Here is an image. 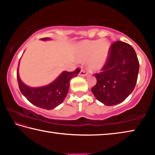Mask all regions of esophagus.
<instances>
[{"mask_svg": "<svg viewBox=\"0 0 155 155\" xmlns=\"http://www.w3.org/2000/svg\"><path fill=\"white\" fill-rule=\"evenodd\" d=\"M87 72H86L85 70H81L80 73H79V75L80 76H82V77H86V76H87Z\"/></svg>", "mask_w": 155, "mask_h": 155, "instance_id": "1", "label": "esophagus"}]
</instances>
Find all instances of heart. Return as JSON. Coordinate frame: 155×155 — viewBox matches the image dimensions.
<instances>
[{
  "label": "heart",
  "mask_w": 155,
  "mask_h": 155,
  "mask_svg": "<svg viewBox=\"0 0 155 155\" xmlns=\"http://www.w3.org/2000/svg\"><path fill=\"white\" fill-rule=\"evenodd\" d=\"M109 48L106 40H84L76 46L75 52L78 61L88 59L87 68L90 71L98 72L106 64Z\"/></svg>",
  "instance_id": "obj_1"
}]
</instances>
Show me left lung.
I'll use <instances>...</instances> for the list:
<instances>
[{
	"label": "left lung",
	"instance_id": "1",
	"mask_svg": "<svg viewBox=\"0 0 155 155\" xmlns=\"http://www.w3.org/2000/svg\"><path fill=\"white\" fill-rule=\"evenodd\" d=\"M139 68L140 64L133 47L123 41H116L110 47L102 72L94 74L97 83L91 92L104 105L121 103L134 90Z\"/></svg>",
	"mask_w": 155,
	"mask_h": 155
}]
</instances>
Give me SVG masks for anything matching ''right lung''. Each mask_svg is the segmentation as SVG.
Masks as SVG:
<instances>
[{"mask_svg":"<svg viewBox=\"0 0 155 155\" xmlns=\"http://www.w3.org/2000/svg\"><path fill=\"white\" fill-rule=\"evenodd\" d=\"M41 40L48 41L51 40V38H45L41 39ZM18 68L19 64L17 70V79L21 93L31 103L47 110L53 109L64 102L69 90L70 81L80 72L78 68L71 72L64 71L48 85L32 87L26 85L20 79Z\"/></svg>","mask_w":155,"mask_h":155,"instance_id":"right-lung-1","label":"right lung"}]
</instances>
